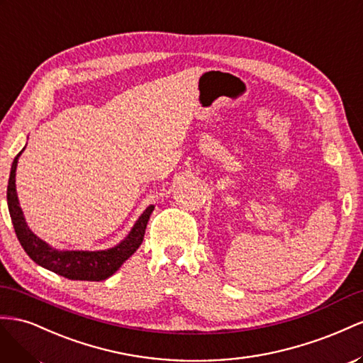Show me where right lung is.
<instances>
[{"label":"right lung","instance_id":"add662e5","mask_svg":"<svg viewBox=\"0 0 363 363\" xmlns=\"http://www.w3.org/2000/svg\"><path fill=\"white\" fill-rule=\"evenodd\" d=\"M23 152V150H21ZM21 152L16 155L12 170H10V178L7 185V205L10 219H12L13 228L21 246L24 247L27 255L32 258L35 263L43 266L48 271L55 272L60 277L68 279H80V281H103L109 278L113 272L118 271V267L128 260V258L135 252L140 245L143 243L144 233L149 222V217L155 206L150 205L144 211L137 223L133 225L129 235L117 246L111 247L106 251H57L48 246L36 237L24 220L23 211L18 202L16 187H15V174L16 164Z\"/></svg>","mask_w":363,"mask_h":363}]
</instances>
